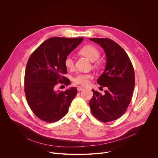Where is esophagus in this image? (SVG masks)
Listing matches in <instances>:
<instances>
[{
    "label": "esophagus",
    "instance_id": "34e87169",
    "mask_svg": "<svg viewBox=\"0 0 158 158\" xmlns=\"http://www.w3.org/2000/svg\"><path fill=\"white\" fill-rule=\"evenodd\" d=\"M77 91H78V92L81 91H82L83 89H84V87H80V86L77 87Z\"/></svg>",
    "mask_w": 158,
    "mask_h": 158
}]
</instances>
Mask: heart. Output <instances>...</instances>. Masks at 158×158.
Returning <instances> with one entry per match:
<instances>
[{"instance_id": "1", "label": "heart", "mask_w": 158, "mask_h": 158, "mask_svg": "<svg viewBox=\"0 0 158 158\" xmlns=\"http://www.w3.org/2000/svg\"><path fill=\"white\" fill-rule=\"evenodd\" d=\"M79 53L84 57H87L92 62L97 60L100 56L99 51L92 45H85L83 46L79 51ZM65 66L67 69H73L74 67V61L73 58L69 56H67L64 60ZM93 78V76L91 74L80 73L76 75L74 79L73 82L76 85H81L85 86L89 83V80Z\"/></svg>"}]
</instances>
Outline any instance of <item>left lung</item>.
<instances>
[{
    "mask_svg": "<svg viewBox=\"0 0 158 158\" xmlns=\"http://www.w3.org/2000/svg\"><path fill=\"white\" fill-rule=\"evenodd\" d=\"M89 40L99 44L106 53V65L97 82L107 88L104 95L93 90L90 107L93 116L101 122L114 121L124 113L131 101L135 84L133 66L127 53L116 42L106 38Z\"/></svg>",
    "mask_w": 158,
    "mask_h": 158,
    "instance_id": "1",
    "label": "left lung"
}]
</instances>
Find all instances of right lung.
<instances>
[{
    "label": "right lung",
    "mask_w": 158,
    "mask_h": 158,
    "mask_svg": "<svg viewBox=\"0 0 158 158\" xmlns=\"http://www.w3.org/2000/svg\"><path fill=\"white\" fill-rule=\"evenodd\" d=\"M83 38L51 37L44 41L30 56L26 68L24 91L27 103L40 119L55 123L68 112L77 93L75 87L65 91H56L58 83L68 85L70 81L64 60L83 40Z\"/></svg>",
    "instance_id": "obj_1"
}]
</instances>
